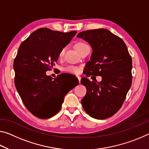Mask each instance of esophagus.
<instances>
[{"mask_svg":"<svg viewBox=\"0 0 149 149\" xmlns=\"http://www.w3.org/2000/svg\"><path fill=\"white\" fill-rule=\"evenodd\" d=\"M77 79H78V80H79V82L80 83V81H81V77H80L79 75H77Z\"/></svg>","mask_w":149,"mask_h":149,"instance_id":"34e87169","label":"esophagus"}]
</instances>
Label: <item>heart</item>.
<instances>
[{
	"label": "heart",
	"mask_w": 149,
	"mask_h": 149,
	"mask_svg": "<svg viewBox=\"0 0 149 149\" xmlns=\"http://www.w3.org/2000/svg\"><path fill=\"white\" fill-rule=\"evenodd\" d=\"M87 44L85 43L84 42H77L76 44L75 45V49H77V51L79 52L80 51H81V49H83L85 46H87ZM65 52V48H63L61 49L60 53H59V56L60 57H62L63 56V54H64ZM63 71L67 73H70V74H78L79 72V69L77 67H75V66H72V65H70V66H67V67H65L64 69H63Z\"/></svg>",
	"instance_id": "obj_1"
}]
</instances>
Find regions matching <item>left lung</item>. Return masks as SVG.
<instances>
[{"instance_id":"8db88e82","label":"left lung","mask_w":149,"mask_h":149,"mask_svg":"<svg viewBox=\"0 0 149 149\" xmlns=\"http://www.w3.org/2000/svg\"><path fill=\"white\" fill-rule=\"evenodd\" d=\"M77 37L88 42L93 49L86 76L102 77L100 82L81 78V84L87 89L82 106L89 116L107 119L121 109L131 86V56L123 40L108 30H86Z\"/></svg>"}]
</instances>
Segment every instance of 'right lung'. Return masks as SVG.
I'll list each match as a JSON object with an SVG mask.
<instances>
[{
  "instance_id": "right-lung-1",
  "label": "right lung",
  "mask_w": 149,
  "mask_h": 149,
  "mask_svg": "<svg viewBox=\"0 0 149 149\" xmlns=\"http://www.w3.org/2000/svg\"><path fill=\"white\" fill-rule=\"evenodd\" d=\"M76 33L39 28L18 48L13 63L15 87L25 107L35 117L48 119L57 114L64 96L75 87L66 86L63 74L54 79L46 72L52 70L60 50Z\"/></svg>"
}]
</instances>
